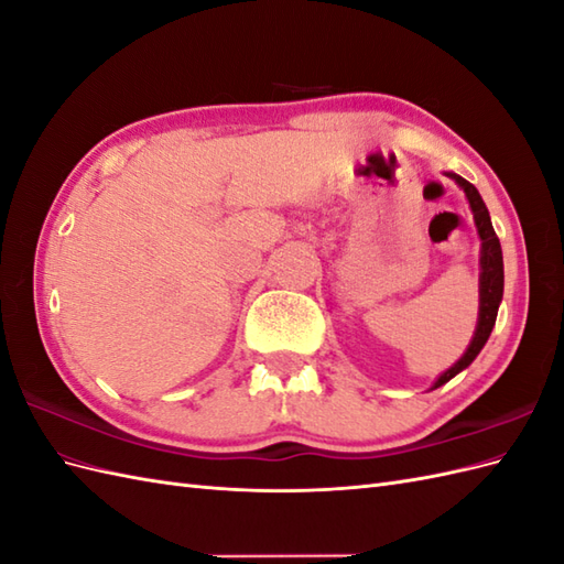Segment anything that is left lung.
I'll list each match as a JSON object with an SVG mask.
<instances>
[{"label":"left lung","mask_w":564,"mask_h":564,"mask_svg":"<svg viewBox=\"0 0 564 564\" xmlns=\"http://www.w3.org/2000/svg\"><path fill=\"white\" fill-rule=\"evenodd\" d=\"M447 177H452L456 185H459L466 192V199L470 204V212H474V220L476 228L480 235V307H478V326L474 334V341L468 344L464 356L456 360L452 368L437 377V382L432 384V389H437L442 384H447L452 377L459 375L462 370H466L470 362L476 360L478 352L486 346V341L490 338V332L497 319V307L502 303V291H505V267H502V247L497 235L492 230L490 223V214L486 204H482L478 189L470 185L468 180H464L462 175L456 173H447Z\"/></svg>","instance_id":"8db88e82"}]
</instances>
